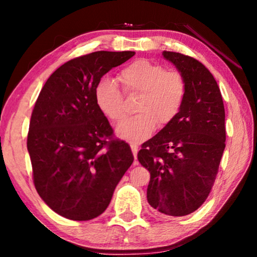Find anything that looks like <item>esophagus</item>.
<instances>
[{"label":"esophagus","mask_w":257,"mask_h":257,"mask_svg":"<svg viewBox=\"0 0 257 257\" xmlns=\"http://www.w3.org/2000/svg\"><path fill=\"white\" fill-rule=\"evenodd\" d=\"M131 150H132V153H133V156H135V159L137 160V154H138V151H139V147H138V145H137V144H131ZM137 164V163H136Z\"/></svg>","instance_id":"esophagus-1"}]
</instances>
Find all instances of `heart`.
<instances>
[{
    "mask_svg": "<svg viewBox=\"0 0 257 257\" xmlns=\"http://www.w3.org/2000/svg\"><path fill=\"white\" fill-rule=\"evenodd\" d=\"M125 93L139 94L138 114L122 120L115 133L128 142H143L154 132L157 124L166 126L180 113L185 104L187 84L178 70H165L159 63L137 59L118 73ZM97 107L107 119L119 121L125 115L124 96L112 79H101L94 89Z\"/></svg>",
    "mask_w": 257,
    "mask_h": 257,
    "instance_id": "obj_1",
    "label": "heart"
}]
</instances>
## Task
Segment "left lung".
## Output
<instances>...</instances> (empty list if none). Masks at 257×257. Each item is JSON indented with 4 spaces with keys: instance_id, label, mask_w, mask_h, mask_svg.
Here are the masks:
<instances>
[{
    "instance_id": "1",
    "label": "left lung",
    "mask_w": 257,
    "mask_h": 257,
    "mask_svg": "<svg viewBox=\"0 0 257 257\" xmlns=\"http://www.w3.org/2000/svg\"><path fill=\"white\" fill-rule=\"evenodd\" d=\"M187 84L173 121L142 145L138 160L151 174L147 201L163 215L195 212L209 195L226 147L224 106L219 85L198 59L164 51Z\"/></svg>"
}]
</instances>
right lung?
<instances>
[{
  "instance_id": "obj_1",
  "label": "right lung",
  "mask_w": 257,
  "mask_h": 257,
  "mask_svg": "<svg viewBox=\"0 0 257 257\" xmlns=\"http://www.w3.org/2000/svg\"><path fill=\"white\" fill-rule=\"evenodd\" d=\"M135 51H96L66 62L41 90L31 113L27 146L42 200L75 221L99 216L133 163L128 144L113 139L94 89Z\"/></svg>"
}]
</instances>
